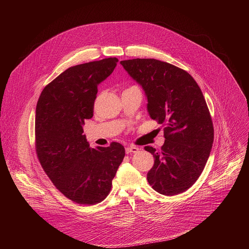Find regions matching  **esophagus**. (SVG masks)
<instances>
[{"label":"esophagus","instance_id":"34e87169","mask_svg":"<svg viewBox=\"0 0 249 249\" xmlns=\"http://www.w3.org/2000/svg\"><path fill=\"white\" fill-rule=\"evenodd\" d=\"M139 151V149L138 148H136V147H133V146H128V147H126L125 148V152H126V154H134V153H137Z\"/></svg>","mask_w":249,"mask_h":249}]
</instances>
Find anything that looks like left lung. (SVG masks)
Masks as SVG:
<instances>
[{
    "mask_svg": "<svg viewBox=\"0 0 249 249\" xmlns=\"http://www.w3.org/2000/svg\"><path fill=\"white\" fill-rule=\"evenodd\" d=\"M120 63L144 89L152 119L164 126L160 150L145 147L155 159L148 182L162 195L182 193L199 178L214 142L201 89L186 71L166 62L137 58Z\"/></svg>",
    "mask_w": 249,
    "mask_h": 249,
    "instance_id": "obj_1",
    "label": "left lung"
}]
</instances>
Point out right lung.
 Segmentation results:
<instances>
[{
	"instance_id": "obj_1",
	"label": "right lung",
	"mask_w": 249,
	"mask_h": 249,
	"mask_svg": "<svg viewBox=\"0 0 249 249\" xmlns=\"http://www.w3.org/2000/svg\"><path fill=\"white\" fill-rule=\"evenodd\" d=\"M117 58L73 66L42 90L35 114V151L54 186L68 199L94 205L109 194L125 157L124 147L89 148L82 125L93 115L97 85L113 72Z\"/></svg>"
}]
</instances>
